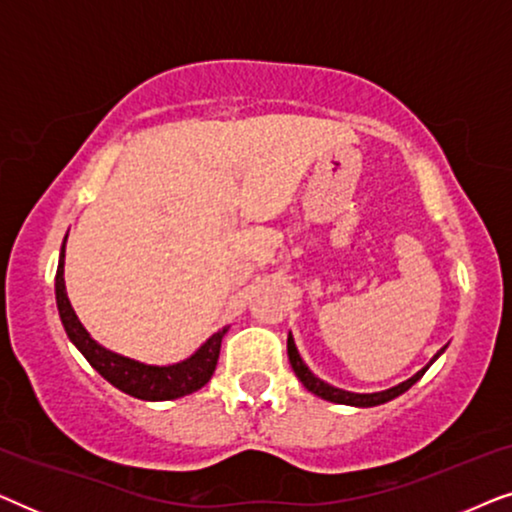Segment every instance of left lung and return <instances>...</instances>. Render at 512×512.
Wrapping results in <instances>:
<instances>
[{
    "label": "left lung",
    "instance_id": "8db88e82",
    "mask_svg": "<svg viewBox=\"0 0 512 512\" xmlns=\"http://www.w3.org/2000/svg\"><path fill=\"white\" fill-rule=\"evenodd\" d=\"M286 352H289V361H291L293 373H296L298 380L303 382V387H305L307 391H312L314 396L324 398V401H331V403L352 405V408H375V405H382V403H387V401H394L396 396L405 394V391H408V389L412 387V384H415V382L419 380V377H422V375L426 373V370H429L431 363L436 361L438 356L445 352V347L440 349V352H438L436 356H433V359H431L429 363H426V366H424L422 370H417V373L412 375L410 380L396 384V387H391V389L373 391V394H356V391L338 389V387H333V384H328V382L321 380V377L314 375L312 370H310V366H307V363L303 361V356H300L298 347H296V340H293L291 333H289V340H286Z\"/></svg>",
    "mask_w": 512,
    "mask_h": 512
}]
</instances>
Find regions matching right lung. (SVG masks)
<instances>
[{
	"label": "right lung",
	"instance_id": "add662e5",
	"mask_svg": "<svg viewBox=\"0 0 512 512\" xmlns=\"http://www.w3.org/2000/svg\"><path fill=\"white\" fill-rule=\"evenodd\" d=\"M65 242L60 247L58 272H55V303H58L60 321L72 345L86 356V361L104 380L121 389L123 394L142 398V401H172V398L193 394V391L202 389L212 380L216 361H219L221 340L230 326H223L221 331L209 335L188 359L167 363V366L130 359V356H123L114 349L100 345L86 331V326L81 324L72 303H69L65 286Z\"/></svg>",
	"mask_w": 512,
	"mask_h": 512
}]
</instances>
